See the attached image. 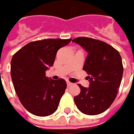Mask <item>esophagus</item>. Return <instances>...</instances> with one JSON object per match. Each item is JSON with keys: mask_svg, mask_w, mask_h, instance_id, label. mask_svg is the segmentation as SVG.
I'll list each match as a JSON object with an SVG mask.
<instances>
[{"mask_svg": "<svg viewBox=\"0 0 134 134\" xmlns=\"http://www.w3.org/2000/svg\"><path fill=\"white\" fill-rule=\"evenodd\" d=\"M72 85H73V84H72V82H70V81H67V85H68V86H72Z\"/></svg>", "mask_w": 134, "mask_h": 134, "instance_id": "obj_1", "label": "esophagus"}]
</instances>
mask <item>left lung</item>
Returning a JSON list of instances; mask_svg holds the SVG:
<instances>
[{
	"mask_svg": "<svg viewBox=\"0 0 134 134\" xmlns=\"http://www.w3.org/2000/svg\"><path fill=\"white\" fill-rule=\"evenodd\" d=\"M88 53L83 70L89 75L90 84L74 97L78 109L88 115L104 112L115 99L123 76L124 67L119 52L109 44L88 37L72 40Z\"/></svg>",
	"mask_w": 134,
	"mask_h": 134,
	"instance_id": "left-lung-1",
	"label": "left lung"
}]
</instances>
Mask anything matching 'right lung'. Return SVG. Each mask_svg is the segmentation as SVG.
<instances>
[{
  "label": "right lung",
  "instance_id": "obj_1",
  "mask_svg": "<svg viewBox=\"0 0 134 134\" xmlns=\"http://www.w3.org/2000/svg\"><path fill=\"white\" fill-rule=\"evenodd\" d=\"M72 39H46L26 44L12 57L10 74L15 91L24 108L46 117L57 110L67 84L62 79H49L46 71L53 65L57 51Z\"/></svg>",
  "mask_w": 134,
  "mask_h": 134
}]
</instances>
